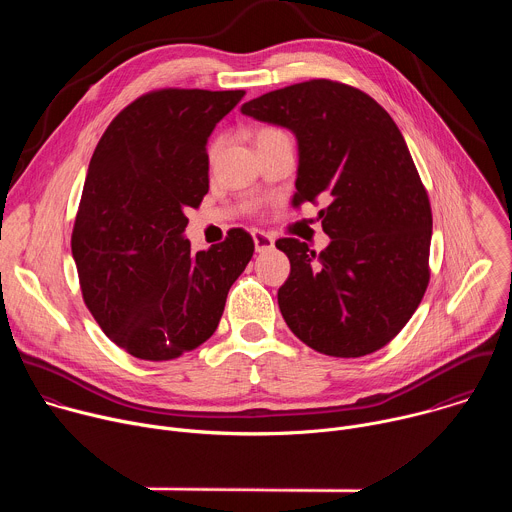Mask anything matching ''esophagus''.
I'll list each match as a JSON object with an SVG mask.
<instances>
[{
	"label": "esophagus",
	"instance_id": "esophagus-1",
	"mask_svg": "<svg viewBox=\"0 0 512 512\" xmlns=\"http://www.w3.org/2000/svg\"><path fill=\"white\" fill-rule=\"evenodd\" d=\"M253 243H255V251L263 253V251H271L275 247V241L269 233L265 231H253Z\"/></svg>",
	"mask_w": 512,
	"mask_h": 512
}]
</instances>
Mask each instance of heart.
Wrapping results in <instances>:
<instances>
[{
	"mask_svg": "<svg viewBox=\"0 0 512 512\" xmlns=\"http://www.w3.org/2000/svg\"><path fill=\"white\" fill-rule=\"evenodd\" d=\"M277 137H287L281 129H277V127H271V125H265V127H259L257 131H255V143L259 145V143H265V141H271V139H277ZM216 150H218V145L216 143H212L210 148H208V156H210V160L216 156Z\"/></svg>",
	"mask_w": 512,
	"mask_h": 512,
	"instance_id": "heart-1",
	"label": "heart"
}]
</instances>
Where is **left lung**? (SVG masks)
<instances>
[{
	"label": "left lung",
	"instance_id": "8db88e82",
	"mask_svg": "<svg viewBox=\"0 0 512 512\" xmlns=\"http://www.w3.org/2000/svg\"><path fill=\"white\" fill-rule=\"evenodd\" d=\"M241 113L294 131L291 204L328 202L318 214L324 251L291 237L275 243L291 265L277 291L285 324L328 356L383 348L429 283L431 206L399 127L373 97L328 79L265 93Z\"/></svg>",
	"mask_w": 512,
	"mask_h": 512
}]
</instances>
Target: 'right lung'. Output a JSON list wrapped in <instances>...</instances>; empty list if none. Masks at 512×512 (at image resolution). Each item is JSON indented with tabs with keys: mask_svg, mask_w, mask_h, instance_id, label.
<instances>
[{
	"mask_svg": "<svg viewBox=\"0 0 512 512\" xmlns=\"http://www.w3.org/2000/svg\"><path fill=\"white\" fill-rule=\"evenodd\" d=\"M243 95L150 91L97 143L70 247L87 308L135 358L172 360L206 342L253 257L243 229L198 253L182 235L208 192V135Z\"/></svg>",
	"mask_w": 512,
	"mask_h": 512,
	"instance_id": "1",
	"label": "right lung"
}]
</instances>
